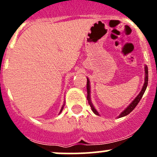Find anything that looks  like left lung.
<instances>
[{"label": "left lung", "instance_id": "8db88e82", "mask_svg": "<svg viewBox=\"0 0 157 157\" xmlns=\"http://www.w3.org/2000/svg\"><path fill=\"white\" fill-rule=\"evenodd\" d=\"M145 69V81H144V86H143V88H142L141 91H140V93H139L138 96H137V97L134 99V100L132 102H131V104H130L129 105L124 109V111H123L122 112H121V114H120L119 115V118H121V117H124L125 116V115H128V114L130 113V112H132L133 110H134V108H135L136 106H137V104L139 103V102H140V100L141 99L142 96H143L145 90H146L147 89V84H148V68H147V66H145L144 67ZM86 90H87V100L89 102V104H90V107H91L92 110H93V112H94L96 115H99V113H98L97 111L96 110V109L94 108V106L93 105V104H92L91 101H90V80H89V79L87 78V83H86Z\"/></svg>", "mask_w": 157, "mask_h": 157}]
</instances>
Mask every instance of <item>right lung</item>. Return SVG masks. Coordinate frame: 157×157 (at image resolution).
I'll return each mask as SVG.
<instances>
[{
    "instance_id": "add662e5",
    "label": "right lung",
    "mask_w": 157,
    "mask_h": 157,
    "mask_svg": "<svg viewBox=\"0 0 157 157\" xmlns=\"http://www.w3.org/2000/svg\"><path fill=\"white\" fill-rule=\"evenodd\" d=\"M63 109H64V106H62V108H61V112H60V113H61V111L63 110Z\"/></svg>"
}]
</instances>
